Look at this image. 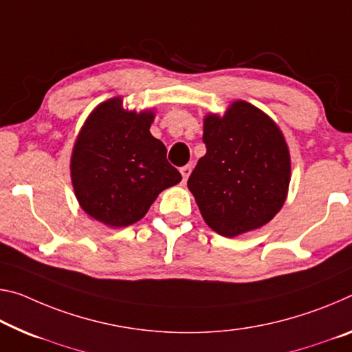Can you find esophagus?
Masks as SVG:
<instances>
[{"instance_id": "esophagus-1", "label": "esophagus", "mask_w": 352, "mask_h": 352, "mask_svg": "<svg viewBox=\"0 0 352 352\" xmlns=\"http://www.w3.org/2000/svg\"><path fill=\"white\" fill-rule=\"evenodd\" d=\"M191 170H192V166L191 164H186V166L182 167L180 172H182V175H183V182L188 180V177L191 175Z\"/></svg>"}]
</instances>
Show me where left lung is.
I'll use <instances>...</instances> for the list:
<instances>
[{"label":"left lung","mask_w":352,"mask_h":352,"mask_svg":"<svg viewBox=\"0 0 352 352\" xmlns=\"http://www.w3.org/2000/svg\"><path fill=\"white\" fill-rule=\"evenodd\" d=\"M206 153L188 180L204 221L233 238L263 227L285 204L292 158L285 136L244 100L204 117Z\"/></svg>","instance_id":"1"}]
</instances>
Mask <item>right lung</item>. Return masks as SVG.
Masks as SVG:
<instances>
[{
	"instance_id": "1",
	"label": "right lung",
	"mask_w": 352,
	"mask_h": 352,
	"mask_svg": "<svg viewBox=\"0 0 352 352\" xmlns=\"http://www.w3.org/2000/svg\"><path fill=\"white\" fill-rule=\"evenodd\" d=\"M153 109L124 108L122 97L100 103L78 133L70 160L78 204L111 228L141 221L158 194L182 182L152 136Z\"/></svg>"
}]
</instances>
